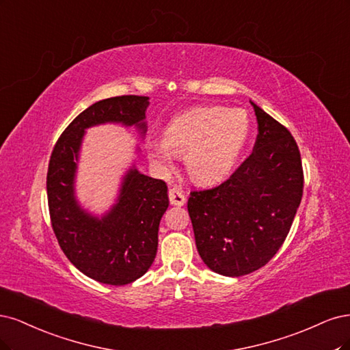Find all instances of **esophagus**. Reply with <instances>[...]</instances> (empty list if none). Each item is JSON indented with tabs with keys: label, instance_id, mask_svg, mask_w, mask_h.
I'll list each match as a JSON object with an SVG mask.
<instances>
[{
	"label": "esophagus",
	"instance_id": "esophagus-1",
	"mask_svg": "<svg viewBox=\"0 0 350 350\" xmlns=\"http://www.w3.org/2000/svg\"><path fill=\"white\" fill-rule=\"evenodd\" d=\"M168 198H170V204L174 206H182L186 204V196L183 193V190H180L178 187H173L168 190Z\"/></svg>",
	"mask_w": 350,
	"mask_h": 350
}]
</instances>
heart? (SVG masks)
<instances>
[{
	"mask_svg": "<svg viewBox=\"0 0 350 350\" xmlns=\"http://www.w3.org/2000/svg\"><path fill=\"white\" fill-rule=\"evenodd\" d=\"M250 137V119L241 109L206 106L174 118L164 139L146 144L150 160L163 173L172 172L177 154H185L189 176L199 185H215L227 178Z\"/></svg>",
	"mask_w": 350,
	"mask_h": 350,
	"instance_id": "obj_1",
	"label": "heart"
}]
</instances>
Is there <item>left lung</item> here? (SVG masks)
<instances>
[{"instance_id":"obj_1","label":"left lung","mask_w":350,"mask_h":350,"mask_svg":"<svg viewBox=\"0 0 350 350\" xmlns=\"http://www.w3.org/2000/svg\"><path fill=\"white\" fill-rule=\"evenodd\" d=\"M258 125L252 155L228 180L187 200L196 249L224 276L265 266L284 244L301 204L304 174L291 132L250 101Z\"/></svg>"}]
</instances>
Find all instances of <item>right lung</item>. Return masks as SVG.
I'll use <instances>...</instances> for the list:
<instances>
[{
    "mask_svg": "<svg viewBox=\"0 0 350 350\" xmlns=\"http://www.w3.org/2000/svg\"><path fill=\"white\" fill-rule=\"evenodd\" d=\"M148 106L150 97L144 96L97 101L70 123L51 155L46 190L53 232L68 260L100 284L128 285L151 267L168 195L163 180L142 174L133 163L120 180L115 204L105 213L83 208L75 193L83 139L88 128L106 123L135 128L142 139Z\"/></svg>",
    "mask_w": 350,
    "mask_h": 350,
    "instance_id": "obj_1",
    "label": "right lung"
}]
</instances>
